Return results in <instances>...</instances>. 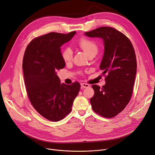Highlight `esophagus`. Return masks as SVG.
Wrapping results in <instances>:
<instances>
[{
    "mask_svg": "<svg viewBox=\"0 0 155 155\" xmlns=\"http://www.w3.org/2000/svg\"><path fill=\"white\" fill-rule=\"evenodd\" d=\"M81 87L82 88H87V87H89V85L86 83H81Z\"/></svg>",
    "mask_w": 155,
    "mask_h": 155,
    "instance_id": "obj_1",
    "label": "esophagus"
}]
</instances>
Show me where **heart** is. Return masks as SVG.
I'll use <instances>...</instances> for the list:
<instances>
[{
  "mask_svg": "<svg viewBox=\"0 0 155 155\" xmlns=\"http://www.w3.org/2000/svg\"><path fill=\"white\" fill-rule=\"evenodd\" d=\"M77 45L88 56L96 54L98 52V45L93 39L83 37L78 40ZM61 56L65 62H70L73 59V52L71 49L65 48L62 51Z\"/></svg>",
  "mask_w": 155,
  "mask_h": 155,
  "instance_id": "b5f03b06",
  "label": "heart"
}]
</instances>
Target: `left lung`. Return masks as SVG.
Segmentation results:
<instances>
[{
	"label": "left lung",
	"mask_w": 155,
	"mask_h": 155,
	"mask_svg": "<svg viewBox=\"0 0 155 155\" xmlns=\"http://www.w3.org/2000/svg\"><path fill=\"white\" fill-rule=\"evenodd\" d=\"M85 34L104 39L105 50L100 68L106 83L102 87L92 85L94 94L90 102L96 114L112 118L124 110L132 95L137 71L135 50L130 40L113 27H101Z\"/></svg>",
	"instance_id": "obj_1"
}]
</instances>
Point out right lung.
<instances>
[{"label": "right lung", "instance_id": "obj_1", "mask_svg": "<svg viewBox=\"0 0 155 155\" xmlns=\"http://www.w3.org/2000/svg\"><path fill=\"white\" fill-rule=\"evenodd\" d=\"M75 33L50 32L34 38L27 45L23 58L28 98L40 115L51 121H59L70 113L81 89L78 82L61 84L57 74L66 64L60 47Z\"/></svg>", "mask_w": 155, "mask_h": 155}]
</instances>
